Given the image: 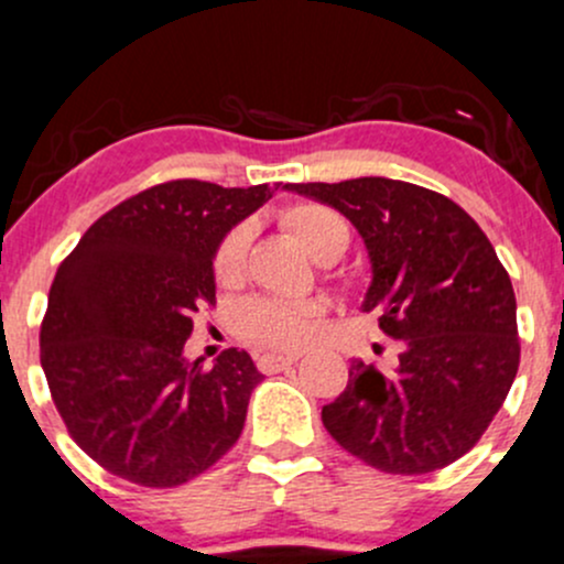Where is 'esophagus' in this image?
Here are the masks:
<instances>
[{
    "instance_id": "34e87169",
    "label": "esophagus",
    "mask_w": 564,
    "mask_h": 564,
    "mask_svg": "<svg viewBox=\"0 0 564 564\" xmlns=\"http://www.w3.org/2000/svg\"><path fill=\"white\" fill-rule=\"evenodd\" d=\"M297 359V354H262V357L257 359V365L262 372H278L286 370V367L294 365Z\"/></svg>"
}]
</instances>
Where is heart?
<instances>
[{"label": "heart", "instance_id": "1", "mask_svg": "<svg viewBox=\"0 0 564 564\" xmlns=\"http://www.w3.org/2000/svg\"><path fill=\"white\" fill-rule=\"evenodd\" d=\"M283 227L289 229L311 259L327 264L335 262L348 248V227L335 210L316 203L292 205L283 213ZM251 232L248 227H237L224 237L216 251V278L221 283H235L242 275ZM322 324V307L318 305H286V302L251 300L237 313L235 327L246 340L264 348H281L294 351L302 348Z\"/></svg>", "mask_w": 564, "mask_h": 564}]
</instances>
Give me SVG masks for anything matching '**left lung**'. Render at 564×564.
Returning a JSON list of instances; mask_svg holds the SVG:
<instances>
[{"label":"left lung","mask_w":564,"mask_h":564,"mask_svg":"<svg viewBox=\"0 0 564 564\" xmlns=\"http://www.w3.org/2000/svg\"><path fill=\"white\" fill-rule=\"evenodd\" d=\"M283 188L354 224L370 259L361 311L402 340L394 370L354 361L348 387L322 408L327 432L383 473L452 465L476 446L519 370L517 297L489 237L452 199L405 181Z\"/></svg>","instance_id":"8db88e82"}]
</instances>
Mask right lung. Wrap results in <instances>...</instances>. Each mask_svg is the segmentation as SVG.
Segmentation results:
<instances>
[{
  "mask_svg": "<svg viewBox=\"0 0 564 564\" xmlns=\"http://www.w3.org/2000/svg\"><path fill=\"white\" fill-rule=\"evenodd\" d=\"M275 188L162 183L94 221L58 267L40 361L69 435L112 476L186 484L240 437L264 376L237 348L203 367L186 340L216 305L218 246Z\"/></svg>",
  "mask_w": 564,
  "mask_h": 564,
  "instance_id": "obj_1",
  "label": "right lung"
}]
</instances>
